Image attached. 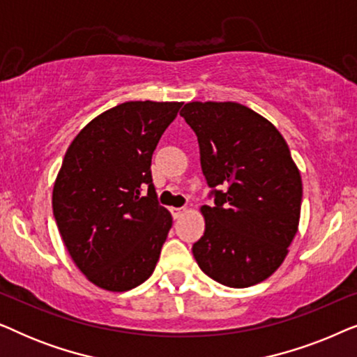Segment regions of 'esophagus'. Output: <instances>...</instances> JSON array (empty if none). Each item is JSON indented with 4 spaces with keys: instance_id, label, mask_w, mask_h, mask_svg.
Wrapping results in <instances>:
<instances>
[{
    "instance_id": "34e87169",
    "label": "esophagus",
    "mask_w": 357,
    "mask_h": 357,
    "mask_svg": "<svg viewBox=\"0 0 357 357\" xmlns=\"http://www.w3.org/2000/svg\"><path fill=\"white\" fill-rule=\"evenodd\" d=\"M170 213H172L174 219H178L185 213V208H170Z\"/></svg>"
}]
</instances>
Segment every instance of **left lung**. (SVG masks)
Listing matches in <instances>:
<instances>
[{"instance_id": "8db88e82", "label": "left lung", "mask_w": 357, "mask_h": 357, "mask_svg": "<svg viewBox=\"0 0 357 357\" xmlns=\"http://www.w3.org/2000/svg\"><path fill=\"white\" fill-rule=\"evenodd\" d=\"M198 138L213 204L192 252L204 275L229 287L265 281L297 232L302 180L280 131L237 102H190L180 110Z\"/></svg>"}]
</instances>
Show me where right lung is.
I'll return each mask as SVG.
<instances>
[{
	"instance_id": "add662e5",
	"label": "right lung",
	"mask_w": 357,
	"mask_h": 357,
	"mask_svg": "<svg viewBox=\"0 0 357 357\" xmlns=\"http://www.w3.org/2000/svg\"><path fill=\"white\" fill-rule=\"evenodd\" d=\"M180 107L125 102L96 116L66 151L53 216L73 261L102 289H133L159 260L172 216L158 202L151 159Z\"/></svg>"
}]
</instances>
